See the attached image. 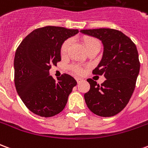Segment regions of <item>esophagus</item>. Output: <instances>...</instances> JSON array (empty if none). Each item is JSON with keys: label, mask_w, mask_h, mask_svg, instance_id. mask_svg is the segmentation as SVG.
I'll return each instance as SVG.
<instances>
[{"label": "esophagus", "mask_w": 148, "mask_h": 148, "mask_svg": "<svg viewBox=\"0 0 148 148\" xmlns=\"http://www.w3.org/2000/svg\"><path fill=\"white\" fill-rule=\"evenodd\" d=\"M76 81H77V83H80L81 82H82L83 79L82 78H81V77H76Z\"/></svg>", "instance_id": "obj_1"}]
</instances>
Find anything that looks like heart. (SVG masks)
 <instances>
[{
	"mask_svg": "<svg viewBox=\"0 0 148 148\" xmlns=\"http://www.w3.org/2000/svg\"><path fill=\"white\" fill-rule=\"evenodd\" d=\"M82 42H83L84 45L86 47V50H89V49L91 48L93 46L100 44L99 41L97 39H95V38H93V37H83V38H82ZM71 44V39H67V40H66V41L62 43V45L61 47V55H62V56L66 55V52H67L68 49L70 47ZM74 70L76 73H77V74H82V73L83 72L82 69L80 67H78V66H74Z\"/></svg>",
	"mask_w": 148,
	"mask_h": 148,
	"instance_id": "heart-1",
	"label": "heart"
}]
</instances>
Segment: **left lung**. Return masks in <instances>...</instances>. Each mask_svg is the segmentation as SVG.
<instances>
[{
  "label": "left lung",
  "instance_id": "8db88e82",
  "mask_svg": "<svg viewBox=\"0 0 148 148\" xmlns=\"http://www.w3.org/2000/svg\"><path fill=\"white\" fill-rule=\"evenodd\" d=\"M80 32L102 42V58L93 73L104 74L106 78L101 86L87 79L90 90L84 94L85 101L94 114L115 116L127 106L135 90L140 67L136 47L127 36L115 29H86Z\"/></svg>",
  "mask_w": 148,
  "mask_h": 148
}]
</instances>
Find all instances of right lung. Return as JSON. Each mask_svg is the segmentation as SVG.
<instances>
[{"mask_svg": "<svg viewBox=\"0 0 148 148\" xmlns=\"http://www.w3.org/2000/svg\"><path fill=\"white\" fill-rule=\"evenodd\" d=\"M79 32L77 29L47 26L37 28L25 37L14 58L15 86L18 95L35 114L50 117L61 112L77 82L67 74L55 80L50 75L51 65L61 61L65 40Z\"/></svg>", "mask_w": 148, "mask_h": 148, "instance_id": "right-lung-1", "label": "right lung"}]
</instances>
